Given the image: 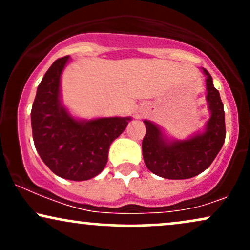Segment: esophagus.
<instances>
[{
  "label": "esophagus",
  "mask_w": 250,
  "mask_h": 250,
  "mask_svg": "<svg viewBox=\"0 0 250 250\" xmlns=\"http://www.w3.org/2000/svg\"><path fill=\"white\" fill-rule=\"evenodd\" d=\"M142 114H143V110H141V109H140V110L137 111V113H136V116H137V117H140V116L142 115Z\"/></svg>",
  "instance_id": "34e87169"
}]
</instances>
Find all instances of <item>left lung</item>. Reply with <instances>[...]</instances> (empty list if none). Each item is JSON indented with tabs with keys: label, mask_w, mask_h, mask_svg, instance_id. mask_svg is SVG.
<instances>
[{
	"label": "left lung",
	"mask_w": 250,
	"mask_h": 250,
	"mask_svg": "<svg viewBox=\"0 0 250 250\" xmlns=\"http://www.w3.org/2000/svg\"><path fill=\"white\" fill-rule=\"evenodd\" d=\"M206 101L209 119L202 129L186 139H174L165 129L145 120L146 136L142 141V154L146 166L151 173L168 180H186L205 171L222 148L226 139L225 110L220 93L213 79L205 68Z\"/></svg>",
	"instance_id": "left-lung-1"
}]
</instances>
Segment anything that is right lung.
<instances>
[{
    "instance_id": "obj_1",
    "label": "right lung",
    "mask_w": 250,
    "mask_h": 250,
    "mask_svg": "<svg viewBox=\"0 0 250 250\" xmlns=\"http://www.w3.org/2000/svg\"><path fill=\"white\" fill-rule=\"evenodd\" d=\"M69 62V56L56 60L43 76L31 108V129L37 153L54 174L85 181L104 169L109 147L131 117L74 116L62 101L61 77Z\"/></svg>"
}]
</instances>
